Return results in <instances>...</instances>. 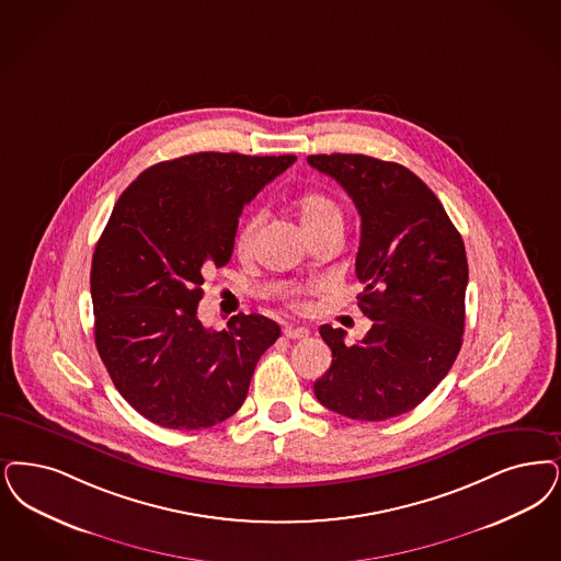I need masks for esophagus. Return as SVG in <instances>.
<instances>
[{"label": "esophagus", "instance_id": "34e87169", "mask_svg": "<svg viewBox=\"0 0 561 561\" xmlns=\"http://www.w3.org/2000/svg\"><path fill=\"white\" fill-rule=\"evenodd\" d=\"M284 334H286V337H290V340H305V337H309V330H307V328L286 325V328H284Z\"/></svg>", "mask_w": 561, "mask_h": 561}]
</instances>
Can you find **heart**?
<instances>
[{"label": "heart", "instance_id": "heart-1", "mask_svg": "<svg viewBox=\"0 0 561 561\" xmlns=\"http://www.w3.org/2000/svg\"><path fill=\"white\" fill-rule=\"evenodd\" d=\"M296 210H298L300 224L307 229L309 236L325 231V229H342L344 227V213H342L340 204L328 194H321V192L302 194L296 201ZM261 225H263V215L254 213L240 227L238 238H236V247L242 254L252 252V248L256 244V236H259Z\"/></svg>", "mask_w": 561, "mask_h": 561}]
</instances>
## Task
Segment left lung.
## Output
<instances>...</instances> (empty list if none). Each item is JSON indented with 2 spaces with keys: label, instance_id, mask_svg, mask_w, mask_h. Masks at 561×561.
Wrapping results in <instances>:
<instances>
[{
  "label": "left lung",
  "instance_id": "1",
  "mask_svg": "<svg viewBox=\"0 0 561 561\" xmlns=\"http://www.w3.org/2000/svg\"><path fill=\"white\" fill-rule=\"evenodd\" d=\"M360 215L359 309L374 321L359 344L321 325L330 369L317 401L344 417L381 422L415 409L453 367L466 325L468 259L445 206L403 164L365 154H313Z\"/></svg>",
  "mask_w": 561,
  "mask_h": 561
}]
</instances>
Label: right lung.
<instances>
[{"label": "right lung", "mask_w": 561, "mask_h": 561, "mask_svg": "<svg viewBox=\"0 0 561 561\" xmlns=\"http://www.w3.org/2000/svg\"><path fill=\"white\" fill-rule=\"evenodd\" d=\"M294 160L238 152L164 160L114 204L91 261L95 346L121 397L158 426L202 430L231 417L282 334L256 313L208 330L198 302L204 275L231 259L244 204Z\"/></svg>", "instance_id": "add662e5"}]
</instances>
